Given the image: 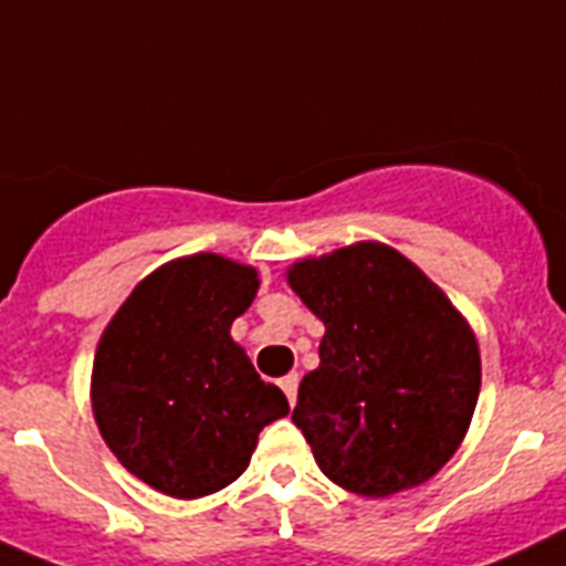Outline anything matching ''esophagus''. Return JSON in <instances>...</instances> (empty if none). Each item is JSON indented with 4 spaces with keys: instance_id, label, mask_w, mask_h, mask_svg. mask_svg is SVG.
Listing matches in <instances>:
<instances>
[{
    "instance_id": "esophagus-1",
    "label": "esophagus",
    "mask_w": 566,
    "mask_h": 566,
    "mask_svg": "<svg viewBox=\"0 0 566 566\" xmlns=\"http://www.w3.org/2000/svg\"><path fill=\"white\" fill-rule=\"evenodd\" d=\"M297 385H300L297 374H286V377L280 379V388H283V394H286L289 405H294V399H297Z\"/></svg>"
}]
</instances>
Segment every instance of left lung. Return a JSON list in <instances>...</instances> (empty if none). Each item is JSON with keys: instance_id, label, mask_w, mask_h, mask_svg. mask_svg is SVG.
Returning a JSON list of instances; mask_svg holds the SVG:
<instances>
[{"instance_id": "obj_1", "label": "left lung", "mask_w": 566, "mask_h": 566, "mask_svg": "<svg viewBox=\"0 0 566 566\" xmlns=\"http://www.w3.org/2000/svg\"><path fill=\"white\" fill-rule=\"evenodd\" d=\"M286 280L326 326L292 413L319 470L371 499L437 476L482 388L476 334L462 312L377 240L297 260Z\"/></svg>"}]
</instances>
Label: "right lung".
<instances>
[{
  "label": "right lung",
  "instance_id": "obj_1",
  "mask_svg": "<svg viewBox=\"0 0 566 566\" xmlns=\"http://www.w3.org/2000/svg\"><path fill=\"white\" fill-rule=\"evenodd\" d=\"M258 269L214 252L175 258L133 289L98 339L90 402L115 459L172 499L218 493L249 468L289 399L263 382L229 328Z\"/></svg>",
  "mask_w": 566,
  "mask_h": 566
}]
</instances>
